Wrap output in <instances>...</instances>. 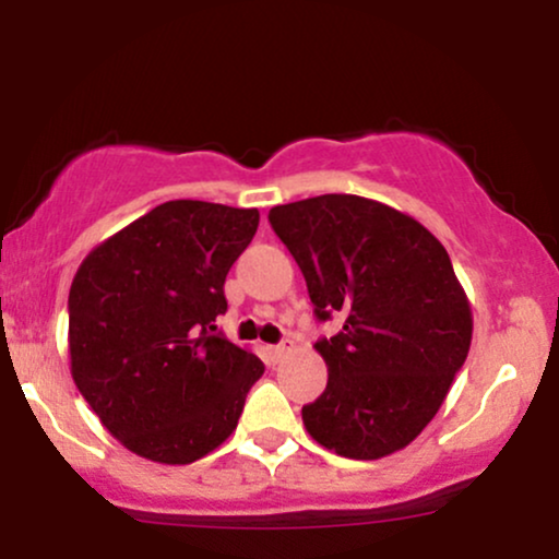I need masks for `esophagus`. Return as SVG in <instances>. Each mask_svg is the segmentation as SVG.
Listing matches in <instances>:
<instances>
[{
    "label": "esophagus",
    "instance_id": "34e87169",
    "mask_svg": "<svg viewBox=\"0 0 559 559\" xmlns=\"http://www.w3.org/2000/svg\"><path fill=\"white\" fill-rule=\"evenodd\" d=\"M294 349V342H284V344H275V346H271V357H273V362H281L284 360V357L288 355V352Z\"/></svg>",
    "mask_w": 559,
    "mask_h": 559
}]
</instances>
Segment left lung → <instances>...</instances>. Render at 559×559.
Here are the masks:
<instances>
[{
    "instance_id": "obj_1",
    "label": "left lung",
    "mask_w": 559,
    "mask_h": 559,
    "mask_svg": "<svg viewBox=\"0 0 559 559\" xmlns=\"http://www.w3.org/2000/svg\"><path fill=\"white\" fill-rule=\"evenodd\" d=\"M307 281L329 383L301 407L307 433L349 460L400 452L439 413L473 338V312L441 241L415 217L355 194L278 204L267 215Z\"/></svg>"
}]
</instances>
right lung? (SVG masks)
I'll return each mask as SVG.
<instances>
[{"label":"right lung","mask_w":559,"mask_h":559,"mask_svg":"<svg viewBox=\"0 0 559 559\" xmlns=\"http://www.w3.org/2000/svg\"><path fill=\"white\" fill-rule=\"evenodd\" d=\"M258 210L173 199L88 252L68 297L70 373L139 457L189 465L217 449L265 365L215 333L223 284Z\"/></svg>","instance_id":"1"}]
</instances>
